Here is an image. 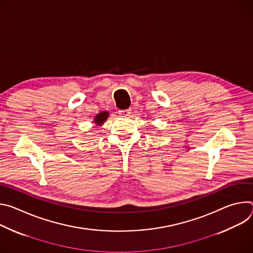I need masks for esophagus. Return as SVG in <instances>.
Masks as SVG:
<instances>
[{
  "mask_svg": "<svg viewBox=\"0 0 253 253\" xmlns=\"http://www.w3.org/2000/svg\"><path fill=\"white\" fill-rule=\"evenodd\" d=\"M130 113H131V109H125V110H119V111H118L119 116H122V117L128 116Z\"/></svg>",
  "mask_w": 253,
  "mask_h": 253,
  "instance_id": "esophagus-1",
  "label": "esophagus"
}]
</instances>
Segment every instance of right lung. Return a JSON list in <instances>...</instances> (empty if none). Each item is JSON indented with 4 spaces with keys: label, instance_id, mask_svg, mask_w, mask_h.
Here are the masks:
<instances>
[{
    "label": "right lung",
    "instance_id": "right-lung-1",
    "mask_svg": "<svg viewBox=\"0 0 253 253\" xmlns=\"http://www.w3.org/2000/svg\"><path fill=\"white\" fill-rule=\"evenodd\" d=\"M108 116H109V112L102 111V112H100L98 115L95 116L93 122H94L95 125H97V126H102L103 123L107 120Z\"/></svg>",
    "mask_w": 253,
    "mask_h": 253
}]
</instances>
